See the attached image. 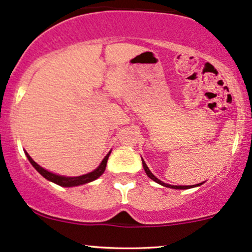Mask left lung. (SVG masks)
<instances>
[{"instance_id": "8db88e82", "label": "left lung", "mask_w": 252, "mask_h": 252, "mask_svg": "<svg viewBox=\"0 0 252 252\" xmlns=\"http://www.w3.org/2000/svg\"><path fill=\"white\" fill-rule=\"evenodd\" d=\"M142 164H143V168H144V172H146V174L148 175L149 178L152 179V180H154L155 182H158V184L162 185V186H164V187H168V189H192V187H195L194 185H193V186H174V185L164 184V182H162L161 180H158V179L156 178V176L153 174L152 172H150L149 168H148V166H147L146 162H144V161H143V158H142ZM201 184H202V182H201ZM201 184H198V185H196V186H200Z\"/></svg>"}]
</instances>
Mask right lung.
Returning <instances> with one entry per match:
<instances>
[{
  "mask_svg": "<svg viewBox=\"0 0 252 252\" xmlns=\"http://www.w3.org/2000/svg\"><path fill=\"white\" fill-rule=\"evenodd\" d=\"M109 155H110V153L105 156V158H103V161H102V162H100L99 166H98L94 170H92L91 173H88V174H84V175H80V176H63V175H57V174H54V173L48 172V170H46L45 168H42V167L39 166V164H37L35 161H34L33 158H31L30 154H28V153L26 152V156H27V158H28V160H30V162L32 163V166H33L34 168H35L37 172H39L40 174L43 176V178L47 179L48 181L54 182V184L59 185V186H63V187L80 186V185L88 184V182H91V181L96 180V179H98L100 175L103 174L104 170H105L106 162H108Z\"/></svg>",
  "mask_w": 252,
  "mask_h": 252,
  "instance_id": "1",
  "label": "right lung"
}]
</instances>
